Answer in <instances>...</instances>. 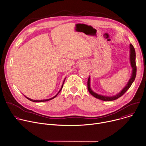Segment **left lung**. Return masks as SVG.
<instances>
[{
	"label": "left lung",
	"instance_id": "1",
	"mask_svg": "<svg viewBox=\"0 0 146 146\" xmlns=\"http://www.w3.org/2000/svg\"><path fill=\"white\" fill-rule=\"evenodd\" d=\"M136 53H135V50L134 48V47L132 46V44H130V62H131V65L132 68V73L131 75V77L129 79L128 82L127 83V84L126 86L125 87L121 92H119L118 94L117 95L113 96H103L101 95H99L94 91L90 87V77H89L88 80L87 82V87H88V90L90 92V93L94 96L95 98H98L99 99H100L104 101H111L115 100L121 96H122L125 93L127 92V91L130 88L133 82L134 81L136 76Z\"/></svg>",
	"mask_w": 146,
	"mask_h": 146
}]
</instances>
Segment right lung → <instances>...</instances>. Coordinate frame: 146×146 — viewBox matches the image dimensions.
Masks as SVG:
<instances>
[{
    "label": "right lung",
    "mask_w": 146,
    "mask_h": 146,
    "mask_svg": "<svg viewBox=\"0 0 146 146\" xmlns=\"http://www.w3.org/2000/svg\"><path fill=\"white\" fill-rule=\"evenodd\" d=\"M65 80H64V82H63V84H62V87H61V88H60V90H59V91L58 92V93L55 95V96H54L53 98H50V99H44V100H33V99H30V98H28V97H27V96H25L26 97V98H27L28 99H29V100H31V101H32V102H46V101H48V100H51V99H54V98H55L57 95H58V94L60 92V91H61V90L62 89V87H63V85H64V82H65Z\"/></svg>",
    "instance_id": "right-lung-1"
}]
</instances>
